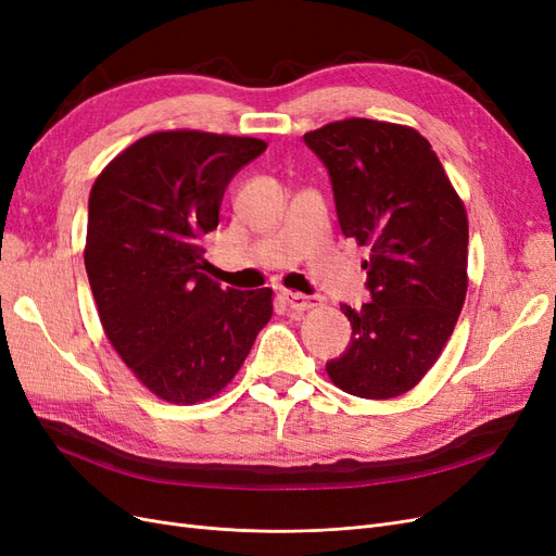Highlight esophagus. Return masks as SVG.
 <instances>
[{
  "instance_id": "obj_1",
  "label": "esophagus",
  "mask_w": 556,
  "mask_h": 556,
  "mask_svg": "<svg viewBox=\"0 0 556 556\" xmlns=\"http://www.w3.org/2000/svg\"><path fill=\"white\" fill-rule=\"evenodd\" d=\"M282 301L285 304H288L292 311H311V308H315V306H319V301L323 299H317V296H306V294H301V292H290V290H282Z\"/></svg>"
}]
</instances>
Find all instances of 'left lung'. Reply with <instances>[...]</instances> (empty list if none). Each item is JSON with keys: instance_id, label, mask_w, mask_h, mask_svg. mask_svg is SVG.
<instances>
[{"instance_id": "left-lung-1", "label": "left lung", "mask_w": 556, "mask_h": 556, "mask_svg": "<svg viewBox=\"0 0 556 556\" xmlns=\"http://www.w3.org/2000/svg\"><path fill=\"white\" fill-rule=\"evenodd\" d=\"M304 141L327 166L341 231L371 250L362 264L371 301L341 304L352 339L327 374L352 396H401L439 359L464 306V204L413 127L350 117Z\"/></svg>"}]
</instances>
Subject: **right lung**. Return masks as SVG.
Here are the masks:
<instances>
[{
	"instance_id": "1",
	"label": "right lung",
	"mask_w": 556,
	"mask_h": 556,
	"mask_svg": "<svg viewBox=\"0 0 556 556\" xmlns=\"http://www.w3.org/2000/svg\"><path fill=\"white\" fill-rule=\"evenodd\" d=\"M264 150L250 137L155 131L92 185L86 271L99 319L131 374L169 403L220 392L271 319L274 292L223 290L201 245L229 180Z\"/></svg>"
}]
</instances>
